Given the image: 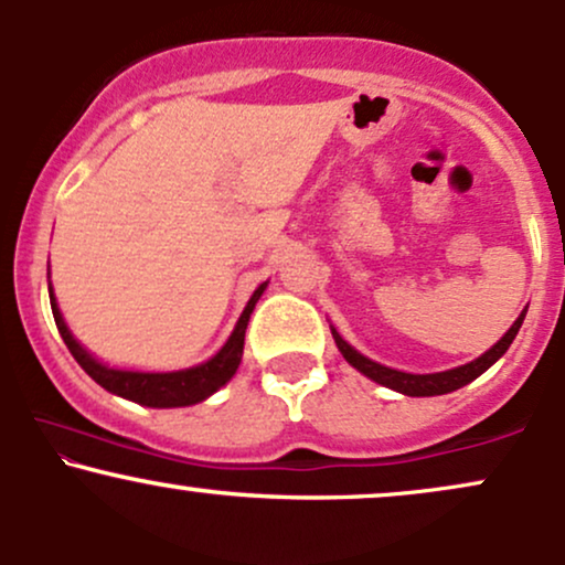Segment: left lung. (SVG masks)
Listing matches in <instances>:
<instances>
[{
  "label": "left lung",
  "instance_id": "left-lung-1",
  "mask_svg": "<svg viewBox=\"0 0 565 565\" xmlns=\"http://www.w3.org/2000/svg\"><path fill=\"white\" fill-rule=\"evenodd\" d=\"M523 319H526V308H523V313L518 316L515 323L504 332L502 340L497 342L494 348L486 350L483 355H478L476 361H470V364L465 366H457V369H449V372H436V374H408V372H398V369H391V366H382L377 361L366 359V355H361L359 350L350 348L345 340H342L340 332L332 329V337L337 342V348H340V353L345 355V361L350 366L359 369L361 374H366L369 380L380 382V385L391 387V391H398L404 395H444V393H451V391H459L462 385H468L476 377H481V374L489 369L494 361H499L504 355V350L512 345V340H515L518 329H521Z\"/></svg>",
  "mask_w": 565,
  "mask_h": 565
}]
</instances>
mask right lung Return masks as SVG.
<instances>
[{
    "instance_id": "right-lung-1",
    "label": "right lung",
    "mask_w": 565,
    "mask_h": 565,
    "mask_svg": "<svg viewBox=\"0 0 565 565\" xmlns=\"http://www.w3.org/2000/svg\"><path fill=\"white\" fill-rule=\"evenodd\" d=\"M265 287H268V281L260 284V287L255 289V295L249 297L242 319L236 321V329H233L228 342L220 348V353L212 355V359L204 361V364L180 369V372H127V369H111L100 364V361L93 359V355H89L87 350L74 340V334L68 332L66 321H63L61 310H57L53 291H50V305H53L57 332H61L63 342H66V348L71 350V355H74L76 364H79L84 372L97 382V385L106 387L108 393L121 395V398L135 401V404L153 406V408H174V406H191V404H199V401L210 398L212 393L220 391V387L236 374L238 364H242V353H244L246 323H249L252 310H255V305L260 300Z\"/></svg>"
}]
</instances>
